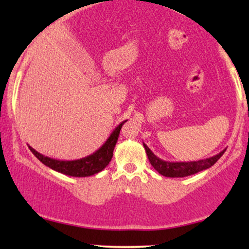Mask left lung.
<instances>
[{"label":"left lung","mask_w":249,"mask_h":249,"mask_svg":"<svg viewBox=\"0 0 249 249\" xmlns=\"http://www.w3.org/2000/svg\"><path fill=\"white\" fill-rule=\"evenodd\" d=\"M145 151H146L147 158L150 160L151 165H152L154 170L157 172H159L161 176L168 177V178H182V177L192 176L200 172V171H204L213 166L216 161L221 158L222 154L225 153V150H222L221 152L215 154V156L211 157V158L202 159V160L198 161H165L162 159L157 157L152 151L148 148L146 144H144Z\"/></svg>","instance_id":"obj_1"}]
</instances>
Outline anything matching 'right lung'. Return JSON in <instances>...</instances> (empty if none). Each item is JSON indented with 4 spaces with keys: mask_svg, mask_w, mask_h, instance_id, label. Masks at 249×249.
Here are the masks:
<instances>
[{
    "mask_svg": "<svg viewBox=\"0 0 249 249\" xmlns=\"http://www.w3.org/2000/svg\"><path fill=\"white\" fill-rule=\"evenodd\" d=\"M125 122L126 121L122 122L112 131V133L110 134L107 142L96 152L88 157H84V158L76 159V160H58V159L43 156V154L37 152L36 150H34L31 146H29V148L39 161H42L45 166L50 167L51 170L70 177H81V178L82 177H90L104 170L108 165V162L111 161L113 156V150H115L117 141H118L119 132H121V128Z\"/></svg>",
    "mask_w": 249,
    "mask_h": 249,
    "instance_id": "1",
    "label": "right lung"
}]
</instances>
